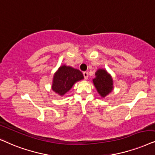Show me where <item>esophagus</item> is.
Masks as SVG:
<instances>
[{
  "label": "esophagus",
  "mask_w": 155,
  "mask_h": 155,
  "mask_svg": "<svg viewBox=\"0 0 155 155\" xmlns=\"http://www.w3.org/2000/svg\"><path fill=\"white\" fill-rule=\"evenodd\" d=\"M83 74H84V79H85L86 80V79H88V72H86V71H84V72H83Z\"/></svg>",
  "instance_id": "1"
}]
</instances>
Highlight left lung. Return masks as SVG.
<instances>
[{
	"label": "left lung",
	"instance_id": "left-lung-1",
	"mask_svg": "<svg viewBox=\"0 0 155 155\" xmlns=\"http://www.w3.org/2000/svg\"><path fill=\"white\" fill-rule=\"evenodd\" d=\"M96 77L92 80L97 92L101 98H105L113 90L112 76L104 69H98L95 73Z\"/></svg>",
	"mask_w": 155,
	"mask_h": 155
}]
</instances>
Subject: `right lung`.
<instances>
[{
    "label": "right lung",
    "instance_id": "add662e5",
    "mask_svg": "<svg viewBox=\"0 0 155 155\" xmlns=\"http://www.w3.org/2000/svg\"><path fill=\"white\" fill-rule=\"evenodd\" d=\"M84 79L83 74L79 69L63 64L54 74L51 89L59 96L69 92L76 82Z\"/></svg>",
    "mask_w": 155,
    "mask_h": 155
}]
</instances>
